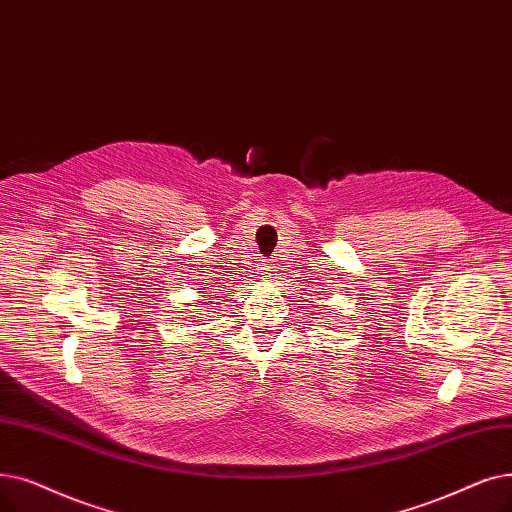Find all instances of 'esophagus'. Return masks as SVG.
Instances as JSON below:
<instances>
[{
    "instance_id": "34e87169",
    "label": "esophagus",
    "mask_w": 512,
    "mask_h": 512,
    "mask_svg": "<svg viewBox=\"0 0 512 512\" xmlns=\"http://www.w3.org/2000/svg\"><path fill=\"white\" fill-rule=\"evenodd\" d=\"M261 270L265 276H274V272H278V265L274 261H268V263H263Z\"/></svg>"
}]
</instances>
